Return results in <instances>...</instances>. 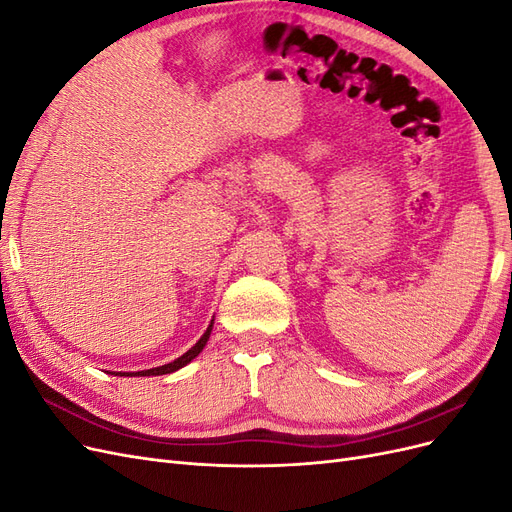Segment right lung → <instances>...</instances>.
<instances>
[{"label":"right lung","mask_w":512,"mask_h":512,"mask_svg":"<svg viewBox=\"0 0 512 512\" xmlns=\"http://www.w3.org/2000/svg\"><path fill=\"white\" fill-rule=\"evenodd\" d=\"M211 329H213V322L209 324V329L205 331V335L198 339V342L185 352L183 356H179V359H175L173 363H166V365H162V367H153V369H145V371H128V374H121V376H162V374H173V371H177V369H181L183 365H188L192 359H196V356L200 354V350L205 348V344H207V339H209V335H211Z\"/></svg>","instance_id":"obj_1"}]
</instances>
